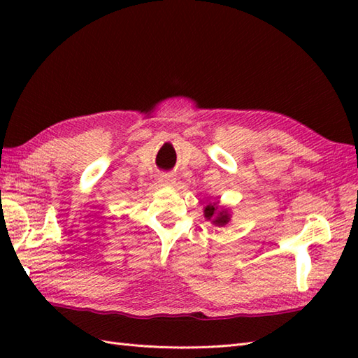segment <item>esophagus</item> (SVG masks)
Here are the masks:
<instances>
[{
  "label": "esophagus",
  "instance_id": "34e87169",
  "mask_svg": "<svg viewBox=\"0 0 358 358\" xmlns=\"http://www.w3.org/2000/svg\"><path fill=\"white\" fill-rule=\"evenodd\" d=\"M159 181H162L164 186H173L175 185V178H173V175H171V173L162 175V178H159Z\"/></svg>",
  "mask_w": 358,
  "mask_h": 358
}]
</instances>
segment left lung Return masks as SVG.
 <instances>
[{
    "label": "left lung",
    "mask_w": 358,
    "mask_h": 358,
    "mask_svg": "<svg viewBox=\"0 0 358 358\" xmlns=\"http://www.w3.org/2000/svg\"><path fill=\"white\" fill-rule=\"evenodd\" d=\"M204 218L210 222L212 224H215L218 227H223L226 224L231 223V210L229 208L220 206V201H209L206 204V208L203 210Z\"/></svg>",
    "instance_id": "obj_1"
}]
</instances>
